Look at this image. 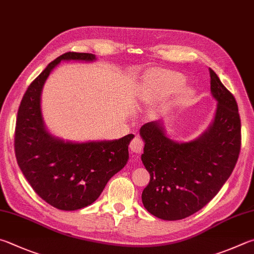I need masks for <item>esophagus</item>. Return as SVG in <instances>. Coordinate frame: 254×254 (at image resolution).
<instances>
[{
	"mask_svg": "<svg viewBox=\"0 0 254 254\" xmlns=\"http://www.w3.org/2000/svg\"><path fill=\"white\" fill-rule=\"evenodd\" d=\"M143 147H144V142L139 136L133 137V140L130 143V149L134 153H141L143 151Z\"/></svg>",
	"mask_w": 254,
	"mask_h": 254,
	"instance_id": "esophagus-1",
	"label": "esophagus"
}]
</instances>
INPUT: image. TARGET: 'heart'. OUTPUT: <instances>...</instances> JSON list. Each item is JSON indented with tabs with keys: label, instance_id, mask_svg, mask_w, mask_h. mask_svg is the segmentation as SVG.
Returning <instances> with one entry per match:
<instances>
[{
	"label": "heart",
	"instance_id": "obj_1",
	"mask_svg": "<svg viewBox=\"0 0 254 254\" xmlns=\"http://www.w3.org/2000/svg\"><path fill=\"white\" fill-rule=\"evenodd\" d=\"M186 82V77L177 71L161 70L154 71L149 76L141 93L143 101L161 100L172 95L181 89ZM189 95V90L182 89L180 91V100H184Z\"/></svg>",
	"mask_w": 254,
	"mask_h": 254
}]
</instances>
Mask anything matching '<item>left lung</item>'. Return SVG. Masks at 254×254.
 Instances as JSON below:
<instances>
[{
  "label": "left lung",
  "mask_w": 254,
  "mask_h": 254,
  "mask_svg": "<svg viewBox=\"0 0 254 254\" xmlns=\"http://www.w3.org/2000/svg\"><path fill=\"white\" fill-rule=\"evenodd\" d=\"M210 77L218 105L213 122L197 139L174 142L156 121L140 128L145 143L141 159L150 173L142 202L159 219L181 220L201 210L218 194L237 164L241 147L237 101L211 68Z\"/></svg>",
  "instance_id": "8db88e82"
}]
</instances>
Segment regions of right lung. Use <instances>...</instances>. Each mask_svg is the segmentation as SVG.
Masks as SVG:
<instances>
[{
    "label": "right lung",
    "mask_w": 254,
    "mask_h": 254,
    "mask_svg": "<svg viewBox=\"0 0 254 254\" xmlns=\"http://www.w3.org/2000/svg\"><path fill=\"white\" fill-rule=\"evenodd\" d=\"M62 60L94 61L95 55L64 53L31 83L17 111L14 149L18 167L36 194L59 210L74 211L93 203L109 180L124 168L134 135L73 143L50 134L41 112V93L51 71Z\"/></svg>",
    "instance_id": "1"
}]
</instances>
